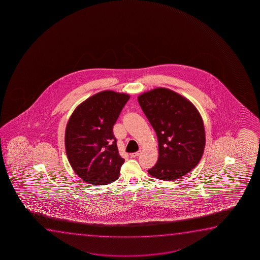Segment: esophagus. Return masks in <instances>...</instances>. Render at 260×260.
I'll return each mask as SVG.
<instances>
[{"label":"esophagus","mask_w":260,"mask_h":260,"mask_svg":"<svg viewBox=\"0 0 260 260\" xmlns=\"http://www.w3.org/2000/svg\"><path fill=\"white\" fill-rule=\"evenodd\" d=\"M140 153H141V151H138V152H135V153H132V154H131V156H132V157L139 156V154H140Z\"/></svg>","instance_id":"34e87169"}]
</instances>
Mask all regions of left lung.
Listing matches in <instances>:
<instances>
[{"instance_id": "1", "label": "left lung", "mask_w": 260, "mask_h": 260, "mask_svg": "<svg viewBox=\"0 0 260 260\" xmlns=\"http://www.w3.org/2000/svg\"><path fill=\"white\" fill-rule=\"evenodd\" d=\"M138 100L159 143L158 160L148 173L165 181L187 174L199 164L205 147L199 111L190 100L167 88L142 93Z\"/></svg>"}]
</instances>
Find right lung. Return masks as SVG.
I'll use <instances>...</instances> for the list:
<instances>
[{
	"label": "right lung",
	"mask_w": 260,
	"mask_h": 260,
	"mask_svg": "<svg viewBox=\"0 0 260 260\" xmlns=\"http://www.w3.org/2000/svg\"><path fill=\"white\" fill-rule=\"evenodd\" d=\"M129 100L126 93L103 90L84 100L69 118L64 146L69 164L90 185H108L120 175L124 159L119 154L113 126Z\"/></svg>",
	"instance_id": "1"
}]
</instances>
